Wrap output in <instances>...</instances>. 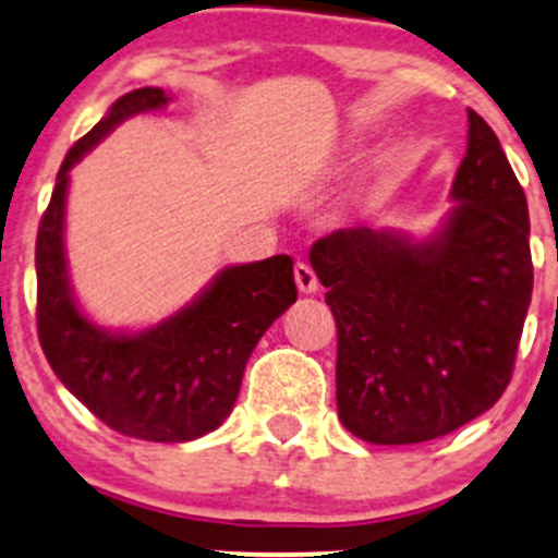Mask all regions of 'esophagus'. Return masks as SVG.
Instances as JSON below:
<instances>
[{"label": "esophagus", "instance_id": "34e87169", "mask_svg": "<svg viewBox=\"0 0 558 558\" xmlns=\"http://www.w3.org/2000/svg\"><path fill=\"white\" fill-rule=\"evenodd\" d=\"M294 280H296V289H300L302 294H315V291H318V278H315L311 264L296 262Z\"/></svg>", "mask_w": 558, "mask_h": 558}]
</instances>
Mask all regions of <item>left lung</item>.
<instances>
[{
	"label": "left lung",
	"instance_id": "left-lung-1",
	"mask_svg": "<svg viewBox=\"0 0 558 558\" xmlns=\"http://www.w3.org/2000/svg\"><path fill=\"white\" fill-rule=\"evenodd\" d=\"M451 199L426 240L353 227L311 247L337 320V413L373 446L448 435L513 378L534 280L529 207L475 110Z\"/></svg>",
	"mask_w": 558,
	"mask_h": 558
}]
</instances>
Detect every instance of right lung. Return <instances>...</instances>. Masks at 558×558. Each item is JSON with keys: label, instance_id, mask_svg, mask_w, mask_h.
Segmentation results:
<instances>
[{"label": "right lung", "instance_id": "1", "mask_svg": "<svg viewBox=\"0 0 558 558\" xmlns=\"http://www.w3.org/2000/svg\"><path fill=\"white\" fill-rule=\"evenodd\" d=\"M172 97L137 88L112 102L70 148L35 247L37 335L59 380L110 429L134 440L189 442L232 413L245 364L264 331L296 302L294 262L227 267L183 311L143 331H107L77 307L64 256L70 170L129 116L161 110Z\"/></svg>", "mask_w": 558, "mask_h": 558}]
</instances>
